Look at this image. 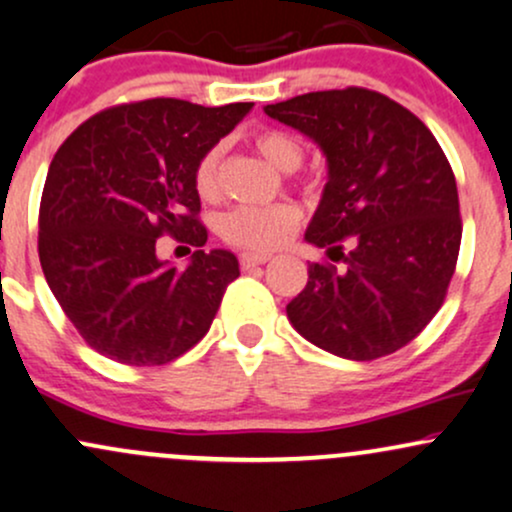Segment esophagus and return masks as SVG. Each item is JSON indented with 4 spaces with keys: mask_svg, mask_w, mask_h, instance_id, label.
<instances>
[{
    "mask_svg": "<svg viewBox=\"0 0 512 512\" xmlns=\"http://www.w3.org/2000/svg\"><path fill=\"white\" fill-rule=\"evenodd\" d=\"M264 262H269V255H257V252H243V255H240V267L243 269L260 267Z\"/></svg>",
    "mask_w": 512,
    "mask_h": 512,
    "instance_id": "34e87169",
    "label": "esophagus"
}]
</instances>
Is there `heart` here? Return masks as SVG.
Listing matches in <instances>:
<instances>
[{
  "mask_svg": "<svg viewBox=\"0 0 512 512\" xmlns=\"http://www.w3.org/2000/svg\"><path fill=\"white\" fill-rule=\"evenodd\" d=\"M255 146L272 166L281 170H293L303 158L301 142L281 129L257 132ZM219 161V146H211L199 156L192 182L202 199H214L219 195ZM298 223H301V211L291 202H276L267 207H236L221 216L219 233L226 243L236 245V248L272 252L296 233Z\"/></svg>",
  "mask_w": 512,
  "mask_h": 512,
  "instance_id": "obj_1",
  "label": "heart"
}]
</instances>
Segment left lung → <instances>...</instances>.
<instances>
[{"label":"left lung","instance_id":"8db88e82","mask_svg":"<svg viewBox=\"0 0 512 512\" xmlns=\"http://www.w3.org/2000/svg\"><path fill=\"white\" fill-rule=\"evenodd\" d=\"M264 113L327 156L305 240L345 262L308 264L286 305L291 325L351 361L395 354L433 320L455 274L462 219L448 158L419 117L368 88L303 93Z\"/></svg>","mask_w":512,"mask_h":512}]
</instances>
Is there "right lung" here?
Instances as JSON below:
<instances>
[{
    "label": "right lung",
    "instance_id": "add662e5",
    "mask_svg": "<svg viewBox=\"0 0 512 512\" xmlns=\"http://www.w3.org/2000/svg\"><path fill=\"white\" fill-rule=\"evenodd\" d=\"M250 110L178 98L122 103L88 117L57 149L40 199V267L98 354L163 366L209 332L240 269L233 252L202 250L192 173ZM161 235L196 248L185 270L157 260Z\"/></svg>",
    "mask_w": 512,
    "mask_h": 512
}]
</instances>
